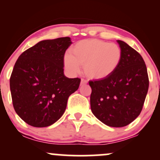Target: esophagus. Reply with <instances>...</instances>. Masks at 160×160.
Here are the masks:
<instances>
[{
    "label": "esophagus",
    "mask_w": 160,
    "mask_h": 160,
    "mask_svg": "<svg viewBox=\"0 0 160 160\" xmlns=\"http://www.w3.org/2000/svg\"><path fill=\"white\" fill-rule=\"evenodd\" d=\"M87 81H86V80H84V79H81V81H80V86H83V85H86V84H87Z\"/></svg>",
    "instance_id": "obj_1"
}]
</instances>
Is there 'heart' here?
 Instances as JSON below:
<instances>
[{"mask_svg": "<svg viewBox=\"0 0 160 160\" xmlns=\"http://www.w3.org/2000/svg\"><path fill=\"white\" fill-rule=\"evenodd\" d=\"M122 50L118 45L96 39L82 40L71 47L64 58L65 68L71 74L80 71L92 80H103L113 74L120 65Z\"/></svg>", "mask_w": 160, "mask_h": 160, "instance_id": "1", "label": "heart"}]
</instances>
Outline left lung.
I'll return each instance as SVG.
<instances>
[{
    "label": "left lung",
    "mask_w": 160,
    "mask_h": 160,
    "mask_svg": "<svg viewBox=\"0 0 160 160\" xmlns=\"http://www.w3.org/2000/svg\"><path fill=\"white\" fill-rule=\"evenodd\" d=\"M117 42L122 59L117 70L103 80L89 81L91 110L97 119L111 127H123L140 114L149 87L141 56L122 40Z\"/></svg>",
    "instance_id": "left-lung-1"
}]
</instances>
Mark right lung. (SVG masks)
<instances>
[{
	"instance_id": "1",
	"label": "right lung",
	"mask_w": 160,
	"mask_h": 160,
	"mask_svg": "<svg viewBox=\"0 0 160 160\" xmlns=\"http://www.w3.org/2000/svg\"><path fill=\"white\" fill-rule=\"evenodd\" d=\"M68 37L44 40L20 55L10 80L12 104L18 115L34 127H47L59 120L68 97L78 89L80 79L64 74Z\"/></svg>"
}]
</instances>
